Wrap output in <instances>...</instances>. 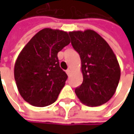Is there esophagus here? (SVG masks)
<instances>
[{"label": "esophagus", "instance_id": "1", "mask_svg": "<svg viewBox=\"0 0 134 134\" xmlns=\"http://www.w3.org/2000/svg\"><path fill=\"white\" fill-rule=\"evenodd\" d=\"M70 73H71V70H70L69 69L66 70V74H67V75H70Z\"/></svg>", "mask_w": 134, "mask_h": 134}]
</instances>
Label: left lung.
<instances>
[{"mask_svg": "<svg viewBox=\"0 0 134 134\" xmlns=\"http://www.w3.org/2000/svg\"><path fill=\"white\" fill-rule=\"evenodd\" d=\"M71 44L79 54L83 80L75 89L80 100L89 107L107 103L116 92L121 70L110 46L92 30L69 32Z\"/></svg>", "mask_w": 134, "mask_h": 134, "instance_id": "8db88e82", "label": "left lung"}]
</instances>
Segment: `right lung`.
<instances>
[{
  "instance_id": "1",
  "label": "right lung",
  "mask_w": 134,
  "mask_h": 134,
  "mask_svg": "<svg viewBox=\"0 0 134 134\" xmlns=\"http://www.w3.org/2000/svg\"><path fill=\"white\" fill-rule=\"evenodd\" d=\"M69 43L67 32L44 28L18 54L15 80L21 96L30 104L43 107L57 100L68 77L59 67L57 54Z\"/></svg>"
}]
</instances>
